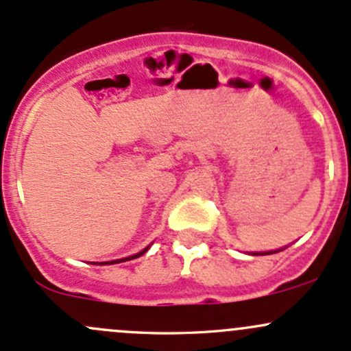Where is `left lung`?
Wrapping results in <instances>:
<instances>
[{"label":"left lung","mask_w":351,"mask_h":351,"mask_svg":"<svg viewBox=\"0 0 351 351\" xmlns=\"http://www.w3.org/2000/svg\"><path fill=\"white\" fill-rule=\"evenodd\" d=\"M281 250H284V249H281ZM281 250H272V252H259L261 256H267V254H276V252H281ZM254 256H257V252L254 254Z\"/></svg>","instance_id":"left-lung-1"}]
</instances>
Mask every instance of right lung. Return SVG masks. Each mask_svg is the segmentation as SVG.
I'll list each match as a JSON object with an SVG mask.
<instances>
[{"label": "right lung", "instance_id": "add662e5", "mask_svg": "<svg viewBox=\"0 0 351 351\" xmlns=\"http://www.w3.org/2000/svg\"><path fill=\"white\" fill-rule=\"evenodd\" d=\"M149 249V245L146 247V249H143L141 252L134 254V256H129V257H124V259H117V261H109V263H99V265H108V264H119V263H126V261H132V259H138V257H141L143 254L146 252V250Z\"/></svg>", "mask_w": 351, "mask_h": 351}]
</instances>
